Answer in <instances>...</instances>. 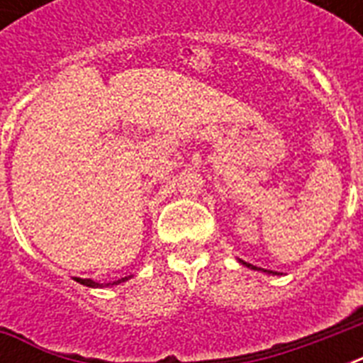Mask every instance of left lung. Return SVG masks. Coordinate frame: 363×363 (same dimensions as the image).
Returning a JSON list of instances; mask_svg holds the SVG:
<instances>
[{
    "mask_svg": "<svg viewBox=\"0 0 363 363\" xmlns=\"http://www.w3.org/2000/svg\"><path fill=\"white\" fill-rule=\"evenodd\" d=\"M239 264L247 265L248 269H254V271H264V273H267V275H279V273H277V271H269V269H259V267H256V265H252V264H247V262H242V259H239Z\"/></svg>",
    "mask_w": 363,
    "mask_h": 363,
    "instance_id": "obj_1",
    "label": "left lung"
}]
</instances>
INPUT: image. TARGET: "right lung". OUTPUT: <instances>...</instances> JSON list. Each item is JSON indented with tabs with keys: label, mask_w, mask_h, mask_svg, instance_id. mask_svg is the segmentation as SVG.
<instances>
[{
	"label": "right lung",
	"mask_w": 363,
	"mask_h": 363,
	"mask_svg": "<svg viewBox=\"0 0 363 363\" xmlns=\"http://www.w3.org/2000/svg\"><path fill=\"white\" fill-rule=\"evenodd\" d=\"M128 279H131V275L124 277V279H118V281H113V282H96V281H92V279H81V277H75L77 282H81V284H84V286H88V288H109V286H115V284H121V282H125Z\"/></svg>",
	"instance_id": "add662e5"
}]
</instances>
